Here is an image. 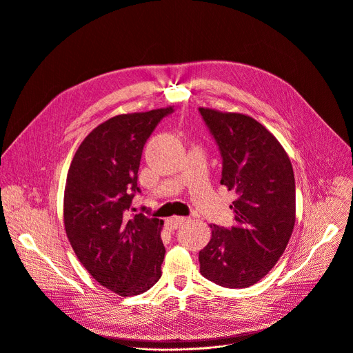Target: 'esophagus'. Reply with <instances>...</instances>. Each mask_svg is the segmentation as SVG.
<instances>
[{"instance_id": "1", "label": "esophagus", "mask_w": 353, "mask_h": 353, "mask_svg": "<svg viewBox=\"0 0 353 353\" xmlns=\"http://www.w3.org/2000/svg\"><path fill=\"white\" fill-rule=\"evenodd\" d=\"M185 221H186V218H183V216H172V218L167 219L165 226H167V230L174 231V230H176V228H179Z\"/></svg>"}]
</instances>
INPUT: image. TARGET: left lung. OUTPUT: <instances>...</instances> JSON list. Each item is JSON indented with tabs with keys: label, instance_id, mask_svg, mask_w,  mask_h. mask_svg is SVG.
Here are the masks:
<instances>
[{
	"label": "left lung",
	"instance_id": "left-lung-1",
	"mask_svg": "<svg viewBox=\"0 0 353 353\" xmlns=\"http://www.w3.org/2000/svg\"><path fill=\"white\" fill-rule=\"evenodd\" d=\"M222 155L221 183L238 198L235 225H211V241L199 251L201 274L225 288H248L276 265L296 219L291 159L275 135L239 112L199 108Z\"/></svg>",
	"mask_w": 353,
	"mask_h": 353
}]
</instances>
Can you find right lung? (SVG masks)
Wrapping results in <instances>:
<instances>
[{
    "instance_id": "add662e5",
    "label": "right lung",
    "mask_w": 353,
    "mask_h": 353,
    "mask_svg": "<svg viewBox=\"0 0 353 353\" xmlns=\"http://www.w3.org/2000/svg\"><path fill=\"white\" fill-rule=\"evenodd\" d=\"M172 107L121 114L94 128L70 165L64 191V226L88 274L121 295L147 292L161 278L163 221L127 216L143 145Z\"/></svg>"
}]
</instances>
